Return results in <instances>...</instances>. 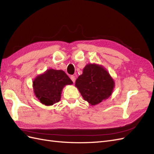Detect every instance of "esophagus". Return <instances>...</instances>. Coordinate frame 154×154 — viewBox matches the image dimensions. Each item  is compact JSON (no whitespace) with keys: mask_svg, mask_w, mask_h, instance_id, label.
Instances as JSON below:
<instances>
[{"mask_svg":"<svg viewBox=\"0 0 154 154\" xmlns=\"http://www.w3.org/2000/svg\"><path fill=\"white\" fill-rule=\"evenodd\" d=\"M71 79L72 81L74 83L75 82V81H76V77H75V76H71Z\"/></svg>","mask_w":154,"mask_h":154,"instance_id":"1","label":"esophagus"}]
</instances>
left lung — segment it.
<instances>
[{"mask_svg": "<svg viewBox=\"0 0 154 154\" xmlns=\"http://www.w3.org/2000/svg\"><path fill=\"white\" fill-rule=\"evenodd\" d=\"M75 86L84 100L91 105H96L111 96L115 83L104 67L88 63L76 79Z\"/></svg>", "mask_w": 154, "mask_h": 154, "instance_id": "obj_1", "label": "left lung"}]
</instances>
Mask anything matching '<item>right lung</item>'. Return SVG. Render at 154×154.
I'll use <instances>...</instances> for the list:
<instances>
[{
	"instance_id": "obj_1",
	"label": "right lung",
	"mask_w": 154,
	"mask_h": 154,
	"mask_svg": "<svg viewBox=\"0 0 154 154\" xmlns=\"http://www.w3.org/2000/svg\"><path fill=\"white\" fill-rule=\"evenodd\" d=\"M73 82L62 70L48 69L36 76L32 82L35 95L40 103L51 106L61 99L63 88Z\"/></svg>"
}]
</instances>
